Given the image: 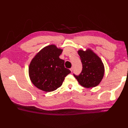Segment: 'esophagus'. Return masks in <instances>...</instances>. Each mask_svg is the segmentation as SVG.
I'll return each instance as SVG.
<instances>
[{
    "label": "esophagus",
    "mask_w": 128,
    "mask_h": 128,
    "mask_svg": "<svg viewBox=\"0 0 128 128\" xmlns=\"http://www.w3.org/2000/svg\"><path fill=\"white\" fill-rule=\"evenodd\" d=\"M70 71H71V72H72L73 71V68H72H72H70Z\"/></svg>",
    "instance_id": "1"
}]
</instances>
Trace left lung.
<instances>
[{
    "instance_id": "8db88e82",
    "label": "left lung",
    "mask_w": 128,
    "mask_h": 128,
    "mask_svg": "<svg viewBox=\"0 0 128 128\" xmlns=\"http://www.w3.org/2000/svg\"><path fill=\"white\" fill-rule=\"evenodd\" d=\"M78 54L82 62V71L78 75H73L81 86L86 88H94L100 83L104 75L103 62L90 50H79Z\"/></svg>"
}]
</instances>
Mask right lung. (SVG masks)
Listing matches in <instances>:
<instances>
[{
  "instance_id": "1",
  "label": "right lung",
  "mask_w": 128,
  "mask_h": 128,
  "mask_svg": "<svg viewBox=\"0 0 128 128\" xmlns=\"http://www.w3.org/2000/svg\"><path fill=\"white\" fill-rule=\"evenodd\" d=\"M62 50L55 45L43 48L30 64L29 76L32 84L46 92L56 90L62 85L65 77L71 72L64 66V60L59 58Z\"/></svg>"
}]
</instances>
